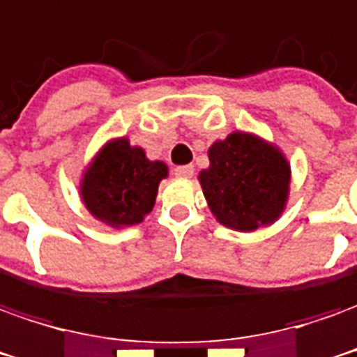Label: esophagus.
Masks as SVG:
<instances>
[{
  "label": "esophagus",
  "instance_id": "34e87169",
  "mask_svg": "<svg viewBox=\"0 0 357 357\" xmlns=\"http://www.w3.org/2000/svg\"><path fill=\"white\" fill-rule=\"evenodd\" d=\"M193 172H195V168L191 166V164H187V166H178L176 170H174V174H176V178H191L193 176Z\"/></svg>",
  "mask_w": 357,
  "mask_h": 357
}]
</instances>
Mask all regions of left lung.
Instances as JSON below:
<instances>
[{
	"instance_id": "obj_1",
	"label": "left lung",
	"mask_w": 357,
	"mask_h": 357,
	"mask_svg": "<svg viewBox=\"0 0 357 357\" xmlns=\"http://www.w3.org/2000/svg\"><path fill=\"white\" fill-rule=\"evenodd\" d=\"M199 183L222 226L255 231L278 220L290 197V162L276 144L249 131H231L208 146Z\"/></svg>"
}]
</instances>
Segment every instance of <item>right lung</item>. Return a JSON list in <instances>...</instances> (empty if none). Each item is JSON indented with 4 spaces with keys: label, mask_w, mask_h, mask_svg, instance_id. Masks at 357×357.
Wrapping results in <instances>:
<instances>
[{
    "label": "right lung",
    "mask_w": 357,
    "mask_h": 357,
    "mask_svg": "<svg viewBox=\"0 0 357 357\" xmlns=\"http://www.w3.org/2000/svg\"><path fill=\"white\" fill-rule=\"evenodd\" d=\"M164 178H168L166 162L149 160L144 149L127 137H116L84 166L79 195L92 218L121 230L141 224L153 211Z\"/></svg>",
    "instance_id": "obj_1"
}]
</instances>
